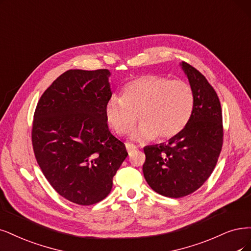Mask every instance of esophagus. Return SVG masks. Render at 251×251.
<instances>
[{
  "mask_svg": "<svg viewBox=\"0 0 251 251\" xmlns=\"http://www.w3.org/2000/svg\"><path fill=\"white\" fill-rule=\"evenodd\" d=\"M126 149H127V152L130 154L132 151L136 150V146L133 145V144H130V143H127L126 144Z\"/></svg>",
  "mask_w": 251,
  "mask_h": 251,
  "instance_id": "34e87169",
  "label": "esophagus"
}]
</instances>
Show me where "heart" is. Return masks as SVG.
Instances as JSON below:
<instances>
[{"label":"heart","instance_id":"b5f03b06","mask_svg":"<svg viewBox=\"0 0 251 251\" xmlns=\"http://www.w3.org/2000/svg\"><path fill=\"white\" fill-rule=\"evenodd\" d=\"M194 106V92L187 81L157 75H145L127 82L122 96L111 95L105 103L108 125L118 135L131 133L135 141L170 140L187 125Z\"/></svg>","mask_w":251,"mask_h":251}]
</instances>
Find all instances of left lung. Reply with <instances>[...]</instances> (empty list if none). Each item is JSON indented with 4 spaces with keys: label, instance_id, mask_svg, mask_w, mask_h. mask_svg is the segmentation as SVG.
Masks as SVG:
<instances>
[{
    "label": "left lung",
    "instance_id": "obj_1",
    "mask_svg": "<svg viewBox=\"0 0 251 251\" xmlns=\"http://www.w3.org/2000/svg\"><path fill=\"white\" fill-rule=\"evenodd\" d=\"M181 66L194 92L191 117L168 144L144 148L147 183L157 193L174 199L191 194L208 180L224 144L222 111L215 90L191 65L182 62Z\"/></svg>",
    "mask_w": 251,
    "mask_h": 251
}]
</instances>
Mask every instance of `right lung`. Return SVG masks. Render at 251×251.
Returning a JSON list of instances; mask_svg holds the SVG:
<instances>
[{
	"label": "right lung",
	"mask_w": 251,
	"mask_h": 251,
	"mask_svg": "<svg viewBox=\"0 0 251 251\" xmlns=\"http://www.w3.org/2000/svg\"><path fill=\"white\" fill-rule=\"evenodd\" d=\"M107 69H71L45 90L36 106L32 144L36 160L61 197L81 206L105 199L128 153L108 130L111 96Z\"/></svg>",
	"instance_id": "right-lung-1"
}]
</instances>
